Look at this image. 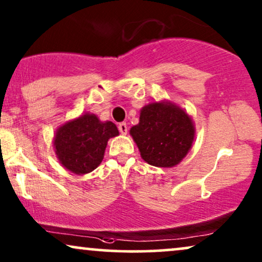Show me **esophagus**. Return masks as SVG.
<instances>
[{
    "mask_svg": "<svg viewBox=\"0 0 262 262\" xmlns=\"http://www.w3.org/2000/svg\"><path fill=\"white\" fill-rule=\"evenodd\" d=\"M118 130H120V133H121L122 135H125V134H127V132H128L127 124H125L124 122H122V123L118 124Z\"/></svg>",
    "mask_w": 262,
    "mask_h": 262,
    "instance_id": "obj_1",
    "label": "esophagus"
}]
</instances>
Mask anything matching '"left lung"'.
I'll use <instances>...</instances> for the list:
<instances>
[{
	"label": "left lung",
	"mask_w": 262,
	"mask_h": 262,
	"mask_svg": "<svg viewBox=\"0 0 262 262\" xmlns=\"http://www.w3.org/2000/svg\"><path fill=\"white\" fill-rule=\"evenodd\" d=\"M145 162L159 167L179 164L191 147L194 125L191 118L170 103H151L142 107L139 124L130 128Z\"/></svg>",
	"instance_id": "left-lung-1"
}]
</instances>
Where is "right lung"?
<instances>
[{
	"label": "right lung",
	"instance_id": "obj_1",
	"mask_svg": "<svg viewBox=\"0 0 262 262\" xmlns=\"http://www.w3.org/2000/svg\"><path fill=\"white\" fill-rule=\"evenodd\" d=\"M116 135L118 129L113 122H100L96 115L86 114L58 129L55 152L66 169L83 175L102 163L107 140Z\"/></svg>",
	"mask_w": 262,
	"mask_h": 262
}]
</instances>
